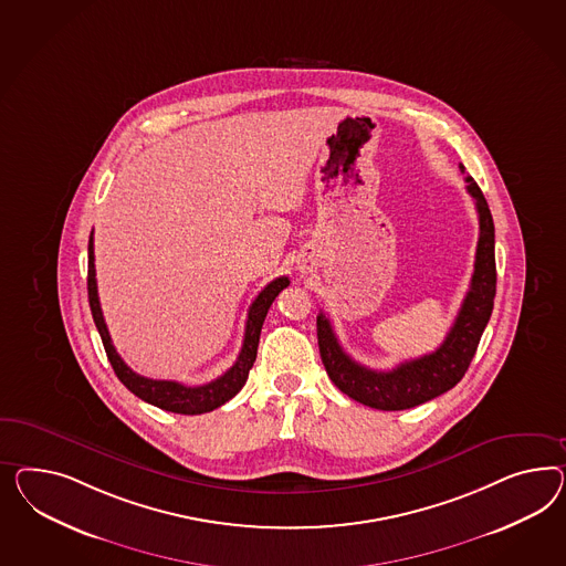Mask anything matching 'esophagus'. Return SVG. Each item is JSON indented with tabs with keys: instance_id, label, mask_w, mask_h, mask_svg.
<instances>
[{
	"instance_id": "esophagus-1",
	"label": "esophagus",
	"mask_w": 566,
	"mask_h": 566,
	"mask_svg": "<svg viewBox=\"0 0 566 566\" xmlns=\"http://www.w3.org/2000/svg\"><path fill=\"white\" fill-rule=\"evenodd\" d=\"M313 270V261H305L303 265H301V272L305 274V272H311Z\"/></svg>"
}]
</instances>
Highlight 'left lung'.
Instances as JSON below:
<instances>
[{"label":"left lung","instance_id":"left-lung-1","mask_svg":"<svg viewBox=\"0 0 566 566\" xmlns=\"http://www.w3.org/2000/svg\"><path fill=\"white\" fill-rule=\"evenodd\" d=\"M461 172L465 167L459 165ZM468 193L474 198L480 237L475 247L474 274L453 327L443 344L420 358L406 360L391 370H375L358 365L337 342L332 322L325 313L317 315V339L323 367L337 389L348 398L385 412L408 410L424 401L439 398L453 389L465 375L474 358L480 337L489 325L496 294V261H494V222L484 193L472 177H465Z\"/></svg>","mask_w":566,"mask_h":566}]
</instances>
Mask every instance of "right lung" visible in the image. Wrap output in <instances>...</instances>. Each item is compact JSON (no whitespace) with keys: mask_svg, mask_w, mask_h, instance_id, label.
I'll return each mask as SVG.
<instances>
[{"mask_svg":"<svg viewBox=\"0 0 566 566\" xmlns=\"http://www.w3.org/2000/svg\"><path fill=\"white\" fill-rule=\"evenodd\" d=\"M291 284V280L286 275L275 277L274 282H270L263 291L258 294V298L249 306L247 313V323H244V337L241 352L234 360V365L212 382L198 385V387H189L184 382L177 381H158V379H148L142 377L138 373H134L132 368L123 363L122 356L115 350L111 336H108L107 323L103 317V308L98 301V291H96V270H94V241L88 239V303H91L92 319L101 334L103 346L107 352L108 363L115 370V375L119 377V381L139 399L153 403L160 410L167 412L193 413L212 412L216 408H220L222 403H227L229 399L234 398L241 389H243L249 370L253 367L255 358H258V346H260L261 325L265 322V315L270 311V306L274 303L275 296L284 291Z\"/></svg>","mask_w":566,"mask_h":566,"instance_id":"right-lung-1","label":"right lung"}]
</instances>
